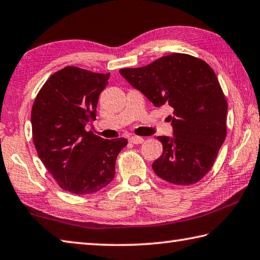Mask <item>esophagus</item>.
I'll return each mask as SVG.
<instances>
[{
    "instance_id": "34e87169",
    "label": "esophagus",
    "mask_w": 260,
    "mask_h": 260,
    "mask_svg": "<svg viewBox=\"0 0 260 260\" xmlns=\"http://www.w3.org/2000/svg\"><path fill=\"white\" fill-rule=\"evenodd\" d=\"M128 141L131 143L133 144H141L144 142V139L143 138H140V136H131V138L128 139Z\"/></svg>"
}]
</instances>
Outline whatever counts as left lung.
<instances>
[{
	"label": "left lung",
	"mask_w": 260,
	"mask_h": 260,
	"mask_svg": "<svg viewBox=\"0 0 260 260\" xmlns=\"http://www.w3.org/2000/svg\"><path fill=\"white\" fill-rule=\"evenodd\" d=\"M119 73L155 107L173 108V136H158L162 154L152 164L157 175L175 185H191L208 173L226 138L228 102L216 74L204 60L173 53Z\"/></svg>",
	"instance_id": "1"
}]
</instances>
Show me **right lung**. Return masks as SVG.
I'll list each match as a JSON object with an SVG mask.
<instances>
[{"instance_id": "obj_1", "label": "right lung", "mask_w": 260, "mask_h": 260, "mask_svg": "<svg viewBox=\"0 0 260 260\" xmlns=\"http://www.w3.org/2000/svg\"><path fill=\"white\" fill-rule=\"evenodd\" d=\"M110 74L64 67L42 86L31 108L32 141L42 162L63 190L92 194L115 177L124 138L105 140L85 131L95 119Z\"/></svg>"}]
</instances>
